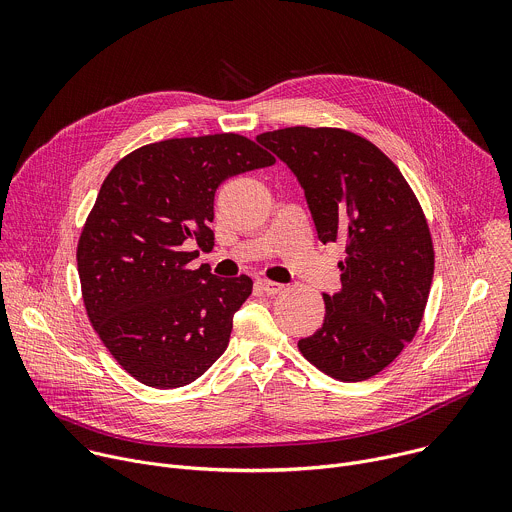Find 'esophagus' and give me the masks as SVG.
I'll use <instances>...</instances> for the list:
<instances>
[{
    "instance_id": "esophagus-1",
    "label": "esophagus",
    "mask_w": 512,
    "mask_h": 512,
    "mask_svg": "<svg viewBox=\"0 0 512 512\" xmlns=\"http://www.w3.org/2000/svg\"><path fill=\"white\" fill-rule=\"evenodd\" d=\"M257 287H259L261 291H265L267 296L279 294V291L283 289V285H281V283H277V281H271V279H257Z\"/></svg>"
}]
</instances>
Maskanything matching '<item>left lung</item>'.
<instances>
[{"label": "left lung", "mask_w": 512, "mask_h": 512, "mask_svg": "<svg viewBox=\"0 0 512 512\" xmlns=\"http://www.w3.org/2000/svg\"><path fill=\"white\" fill-rule=\"evenodd\" d=\"M296 174L318 239L344 243L342 287L324 294V324L298 342L332 379L381 373L413 340L433 279L425 214L399 168L375 143L338 127H285L257 135Z\"/></svg>", "instance_id": "1"}]
</instances>
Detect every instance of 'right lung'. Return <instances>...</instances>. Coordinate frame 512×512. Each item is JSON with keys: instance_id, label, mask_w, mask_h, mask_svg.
<instances>
[{"instance_id": "add662e5", "label": "right lung", "mask_w": 512, "mask_h": 512, "mask_svg": "<svg viewBox=\"0 0 512 512\" xmlns=\"http://www.w3.org/2000/svg\"><path fill=\"white\" fill-rule=\"evenodd\" d=\"M275 164L239 133L174 137L127 154L105 178L83 227L77 263L87 316L121 367L154 389L204 375L231 338L253 281L190 269L214 245V192Z\"/></svg>"}]
</instances>
